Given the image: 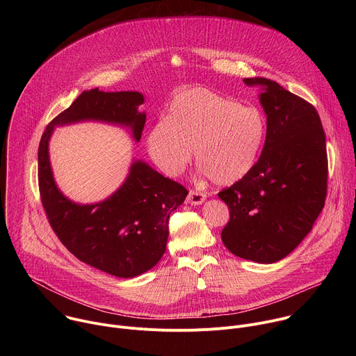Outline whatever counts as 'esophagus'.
Masks as SVG:
<instances>
[{"instance_id":"34e87169","label":"esophagus","mask_w":356,"mask_h":356,"mask_svg":"<svg viewBox=\"0 0 356 356\" xmlns=\"http://www.w3.org/2000/svg\"><path fill=\"white\" fill-rule=\"evenodd\" d=\"M206 200V194H202L200 191H194V190H190L188 195H187V202L191 206H200Z\"/></svg>"}]
</instances>
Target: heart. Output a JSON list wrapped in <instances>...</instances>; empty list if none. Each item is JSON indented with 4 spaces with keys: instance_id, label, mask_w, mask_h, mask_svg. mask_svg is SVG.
<instances>
[{
    "instance_id": "1",
    "label": "heart",
    "mask_w": 356,
    "mask_h": 356,
    "mask_svg": "<svg viewBox=\"0 0 356 356\" xmlns=\"http://www.w3.org/2000/svg\"><path fill=\"white\" fill-rule=\"evenodd\" d=\"M266 136V121L253 107L209 88L180 92L169 118L152 127L146 143L159 169L175 177L191 158L198 172L220 186H231L255 166Z\"/></svg>"
}]
</instances>
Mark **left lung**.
<instances>
[{
    "mask_svg": "<svg viewBox=\"0 0 356 356\" xmlns=\"http://www.w3.org/2000/svg\"><path fill=\"white\" fill-rule=\"evenodd\" d=\"M243 81L259 87L266 139L253 169L218 193L229 209L221 239L235 257L275 264L309 235L324 209L325 134L318 113L306 99L269 79Z\"/></svg>",
    "mask_w": 356,
    "mask_h": 356,
    "instance_id": "obj_1",
    "label": "left lung"
}]
</instances>
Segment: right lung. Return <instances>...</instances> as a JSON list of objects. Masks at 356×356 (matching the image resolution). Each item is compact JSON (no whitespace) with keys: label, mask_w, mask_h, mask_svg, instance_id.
Listing matches in <instances>:
<instances>
[{"label":"right lung","mask_w":356,"mask_h":356,"mask_svg":"<svg viewBox=\"0 0 356 356\" xmlns=\"http://www.w3.org/2000/svg\"><path fill=\"white\" fill-rule=\"evenodd\" d=\"M139 91H83L50 122L38 150L42 204L62 243L81 262L108 275L131 279L154 268L166 250L170 214L188 191L142 159H134L124 183L106 200L79 204L58 187L49 158L56 127L95 121L127 128L139 142L146 121Z\"/></svg>","instance_id":"right-lung-1"}]
</instances>
